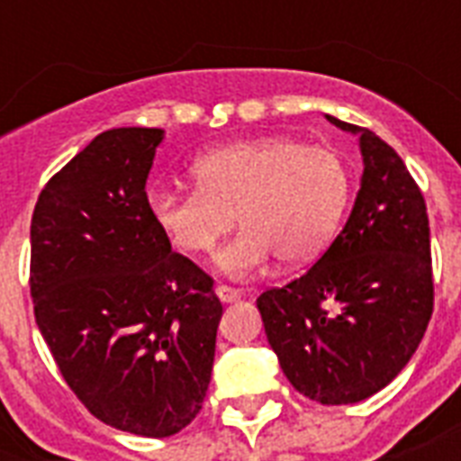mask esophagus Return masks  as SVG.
I'll return each instance as SVG.
<instances>
[{"label":"esophagus","instance_id":"obj_1","mask_svg":"<svg viewBox=\"0 0 461 461\" xmlns=\"http://www.w3.org/2000/svg\"><path fill=\"white\" fill-rule=\"evenodd\" d=\"M215 294L220 296V302L230 303V302H234V299H237V296H239V289L230 287V285H217Z\"/></svg>","mask_w":461,"mask_h":461}]
</instances>
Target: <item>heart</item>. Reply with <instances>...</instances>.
Instances as JSON below:
<instances>
[{"label":"heart","instance_id":"heart-1","mask_svg":"<svg viewBox=\"0 0 461 461\" xmlns=\"http://www.w3.org/2000/svg\"><path fill=\"white\" fill-rule=\"evenodd\" d=\"M195 188L148 191V215L174 251L201 258L231 230H244L217 253L237 280L263 273L277 256L287 266L315 258L335 237L351 198V169L328 146L292 136L239 140L191 162Z\"/></svg>","mask_w":461,"mask_h":461}]
</instances>
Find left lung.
Returning <instances> with one entry per match:
<instances>
[{
  "mask_svg": "<svg viewBox=\"0 0 461 461\" xmlns=\"http://www.w3.org/2000/svg\"><path fill=\"white\" fill-rule=\"evenodd\" d=\"M361 136L364 176L344 230L306 275L256 299L266 335L294 390L321 404H354L414 357L433 315L426 201L383 139Z\"/></svg>",
  "mask_w": 461,
  "mask_h": 461,
  "instance_id": "8db88e82",
  "label": "left lung"
}]
</instances>
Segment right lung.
Here are the masks:
<instances>
[{"instance_id": "add662e5", "label": "right lung", "mask_w": 461, "mask_h": 461, "mask_svg": "<svg viewBox=\"0 0 461 461\" xmlns=\"http://www.w3.org/2000/svg\"><path fill=\"white\" fill-rule=\"evenodd\" d=\"M162 129H110L40 191L35 322L71 393L112 429L167 438L201 411L222 303L146 208Z\"/></svg>"}]
</instances>
